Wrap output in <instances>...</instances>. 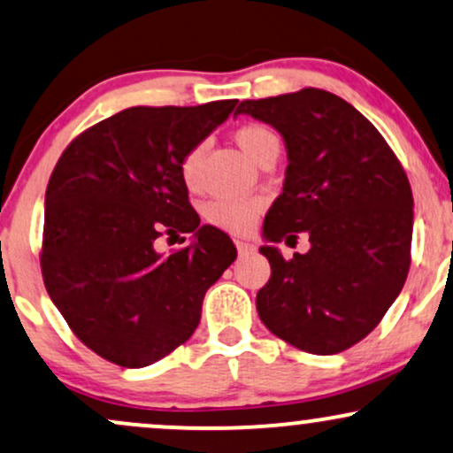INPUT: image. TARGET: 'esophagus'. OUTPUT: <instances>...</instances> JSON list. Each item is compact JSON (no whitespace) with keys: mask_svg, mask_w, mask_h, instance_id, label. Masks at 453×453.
Instances as JSON below:
<instances>
[{"mask_svg":"<svg viewBox=\"0 0 453 453\" xmlns=\"http://www.w3.org/2000/svg\"><path fill=\"white\" fill-rule=\"evenodd\" d=\"M236 249H238V255H249V253H253V250H255L253 244L247 242V241H236Z\"/></svg>","mask_w":453,"mask_h":453,"instance_id":"obj_1","label":"esophagus"}]
</instances>
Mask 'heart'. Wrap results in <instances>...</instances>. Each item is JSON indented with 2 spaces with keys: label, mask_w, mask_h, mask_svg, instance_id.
Wrapping results in <instances>:
<instances>
[{
  "label": "heart",
  "mask_w": 453,
  "mask_h": 453,
  "mask_svg": "<svg viewBox=\"0 0 453 453\" xmlns=\"http://www.w3.org/2000/svg\"><path fill=\"white\" fill-rule=\"evenodd\" d=\"M234 141L244 151V156L259 166L274 162L280 154V137L265 124H244L234 133ZM203 143L194 145L181 157L179 173H181V179L188 189H198L200 183H203ZM261 211H264V200L261 198L215 200L204 209V217L211 226L221 227L226 232L242 234L253 227Z\"/></svg>",
  "instance_id": "obj_1"
}]
</instances>
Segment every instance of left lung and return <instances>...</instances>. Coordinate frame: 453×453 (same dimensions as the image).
Segmentation results:
<instances>
[{
	"label": "left lung",
	"instance_id": "left-lung-1",
	"mask_svg": "<svg viewBox=\"0 0 453 453\" xmlns=\"http://www.w3.org/2000/svg\"><path fill=\"white\" fill-rule=\"evenodd\" d=\"M236 113L272 124L287 145L282 194L264 236L310 250L285 259L261 247L270 280L257 293L264 325L310 354H337L365 340L405 285L411 264L413 196L399 157L350 103L303 88L242 101Z\"/></svg>",
	"mask_w": 453,
	"mask_h": 453
}]
</instances>
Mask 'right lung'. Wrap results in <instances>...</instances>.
<instances>
[{
  "label": "right lung",
  "instance_id": "right-lung-1",
  "mask_svg": "<svg viewBox=\"0 0 453 453\" xmlns=\"http://www.w3.org/2000/svg\"><path fill=\"white\" fill-rule=\"evenodd\" d=\"M236 103L128 107L78 134L54 166L43 285L75 337L109 363L147 367L188 342L204 293L236 259L226 232L200 227L179 173ZM179 231L196 241L157 254V238Z\"/></svg>",
  "mask_w": 453,
  "mask_h": 453
}]
</instances>
